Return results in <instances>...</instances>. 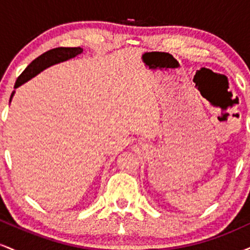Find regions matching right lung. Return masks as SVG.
Listing matches in <instances>:
<instances>
[{
	"instance_id": "1",
	"label": "right lung",
	"mask_w": 250,
	"mask_h": 250,
	"mask_svg": "<svg viewBox=\"0 0 250 250\" xmlns=\"http://www.w3.org/2000/svg\"><path fill=\"white\" fill-rule=\"evenodd\" d=\"M83 49L80 47H75V48L60 47V48H55V49L45 51L44 54H42V55H40L37 59L34 60V61L23 70V73L17 77L14 88H19L20 85H22L23 83L29 81L30 79H33L34 76L37 75V74L41 73L42 70L45 69V68L56 64V63L73 59V57L80 55ZM14 93H15V91H13V94H11L10 101L11 99H13Z\"/></svg>"
}]
</instances>
